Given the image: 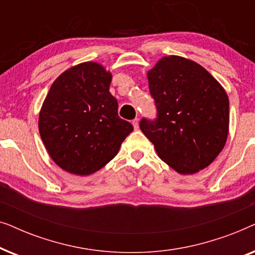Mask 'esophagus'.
Masks as SVG:
<instances>
[{
  "label": "esophagus",
  "instance_id": "esophagus-1",
  "mask_svg": "<svg viewBox=\"0 0 255 255\" xmlns=\"http://www.w3.org/2000/svg\"><path fill=\"white\" fill-rule=\"evenodd\" d=\"M132 125H133V128H135V130H137V128H139V120H138V118H134V120L132 121Z\"/></svg>",
  "mask_w": 255,
  "mask_h": 255
}]
</instances>
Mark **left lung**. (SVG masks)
<instances>
[{"label":"left lung","mask_w":255,"mask_h":255,"mask_svg":"<svg viewBox=\"0 0 255 255\" xmlns=\"http://www.w3.org/2000/svg\"><path fill=\"white\" fill-rule=\"evenodd\" d=\"M156 117L139 127L159 158L180 174L205 168L224 147L229 133V97L201 65L170 55L147 73Z\"/></svg>","instance_id":"obj_1"}]
</instances>
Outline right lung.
Returning <instances> with one entry per match:
<instances>
[{"mask_svg": "<svg viewBox=\"0 0 255 255\" xmlns=\"http://www.w3.org/2000/svg\"><path fill=\"white\" fill-rule=\"evenodd\" d=\"M110 82L111 74L102 66L83 62L51 86L39 114V133L52 160L66 172H97L133 131L131 123L118 116Z\"/></svg>", "mask_w": 255, "mask_h": 255, "instance_id": "obj_1", "label": "right lung"}]
</instances>
